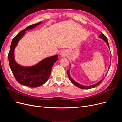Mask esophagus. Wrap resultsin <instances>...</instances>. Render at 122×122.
I'll return each instance as SVG.
<instances>
[{"label":"esophagus","instance_id":"1","mask_svg":"<svg viewBox=\"0 0 122 122\" xmlns=\"http://www.w3.org/2000/svg\"><path fill=\"white\" fill-rule=\"evenodd\" d=\"M60 55L61 57H64L66 56V55H67V52H66V50H63L61 51V52L60 53Z\"/></svg>","mask_w":122,"mask_h":122}]
</instances>
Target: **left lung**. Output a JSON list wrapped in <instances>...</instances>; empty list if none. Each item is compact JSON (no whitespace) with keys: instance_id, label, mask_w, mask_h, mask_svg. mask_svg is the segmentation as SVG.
<instances>
[{"instance_id":"left-lung-1","label":"left lung","mask_w":122,"mask_h":122,"mask_svg":"<svg viewBox=\"0 0 122 122\" xmlns=\"http://www.w3.org/2000/svg\"><path fill=\"white\" fill-rule=\"evenodd\" d=\"M99 37L100 38H101V39H103V40L104 41L106 42V44L107 45V46H108V48H109V44H108V40H107V38H106V36L103 34V33H101V34L99 35ZM110 66H109V67H110ZM69 70H68V71H67V73H68V76H69V79H70V80L71 81V82L72 83H73L74 84V85H75L76 86H77V87H79V88H83V89H89V88H94V87H96V86H97L99 84H100L103 81V80H104V79L105 78V76H106V75H107V73H106V75H105V76L104 77V78H103L100 81H99L98 83H96V84H93V85H92V86H83V85H82V84H79V83H78V82H76L74 80V79H73L72 78H71V77L70 76V72H69Z\"/></svg>"}]
</instances>
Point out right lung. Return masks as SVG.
<instances>
[{
    "label": "right lung",
    "mask_w": 122,
    "mask_h": 122,
    "mask_svg": "<svg viewBox=\"0 0 122 122\" xmlns=\"http://www.w3.org/2000/svg\"><path fill=\"white\" fill-rule=\"evenodd\" d=\"M42 22L32 24L25 28L13 38L8 54L9 65L12 72L20 84L30 87H37L45 83L48 79L55 62L58 60V55L47 57L32 67H23L18 64L14 59V49L18 41L25 34L41 23Z\"/></svg>",
    "instance_id": "1"
}]
</instances>
